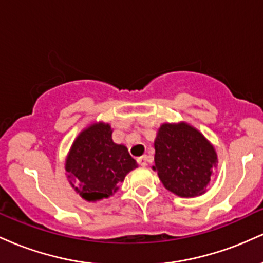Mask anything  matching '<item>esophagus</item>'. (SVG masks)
<instances>
[{
	"mask_svg": "<svg viewBox=\"0 0 263 263\" xmlns=\"http://www.w3.org/2000/svg\"><path fill=\"white\" fill-rule=\"evenodd\" d=\"M137 162H138V164L142 165V167H146V165H147V157L146 156L138 157Z\"/></svg>",
	"mask_w": 263,
	"mask_h": 263,
	"instance_id": "1",
	"label": "esophagus"
}]
</instances>
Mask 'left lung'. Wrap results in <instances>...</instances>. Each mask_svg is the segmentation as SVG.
<instances>
[{"label":"left lung","mask_w":263,"mask_h":263,"mask_svg":"<svg viewBox=\"0 0 263 263\" xmlns=\"http://www.w3.org/2000/svg\"><path fill=\"white\" fill-rule=\"evenodd\" d=\"M155 165L164 188L182 198L206 193L218 155L209 140L188 122L162 123L155 140Z\"/></svg>","instance_id":"1"}]
</instances>
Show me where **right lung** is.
I'll return each instance as SVG.
<instances>
[{
	"label": "right lung",
	"instance_id": "right-lung-1",
	"mask_svg": "<svg viewBox=\"0 0 263 263\" xmlns=\"http://www.w3.org/2000/svg\"><path fill=\"white\" fill-rule=\"evenodd\" d=\"M137 167L127 147L115 143L112 128L102 121L91 123L78 135L65 159L71 188L92 203L112 197L119 184Z\"/></svg>",
	"mask_w": 263,
	"mask_h": 263
}]
</instances>
